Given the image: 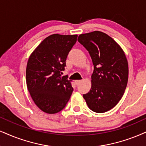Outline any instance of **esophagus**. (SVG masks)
Returning a JSON list of instances; mask_svg holds the SVG:
<instances>
[{
  "mask_svg": "<svg viewBox=\"0 0 146 146\" xmlns=\"http://www.w3.org/2000/svg\"><path fill=\"white\" fill-rule=\"evenodd\" d=\"M82 82V80H75V84L77 85V86H78V85L80 84V83Z\"/></svg>",
  "mask_w": 146,
  "mask_h": 146,
  "instance_id": "obj_1",
  "label": "esophagus"
}]
</instances>
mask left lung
Wrapping results in <instances>:
<instances>
[{"label": "left lung", "mask_w": 146, "mask_h": 146, "mask_svg": "<svg viewBox=\"0 0 146 146\" xmlns=\"http://www.w3.org/2000/svg\"><path fill=\"white\" fill-rule=\"evenodd\" d=\"M77 40L89 52L94 66L91 89L83 97L92 111H108L123 97L128 82L124 51L111 37L99 31L80 34Z\"/></svg>", "instance_id": "left-lung-1"}]
</instances>
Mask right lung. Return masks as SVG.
<instances>
[{
    "mask_svg": "<svg viewBox=\"0 0 146 146\" xmlns=\"http://www.w3.org/2000/svg\"><path fill=\"white\" fill-rule=\"evenodd\" d=\"M77 35L54 34L46 38L29 57L26 67L27 90L42 111L55 114L64 108L73 91L71 80L61 77L69 51Z\"/></svg>",
    "mask_w": 146,
    "mask_h": 146,
    "instance_id": "obj_1",
    "label": "right lung"
}]
</instances>
